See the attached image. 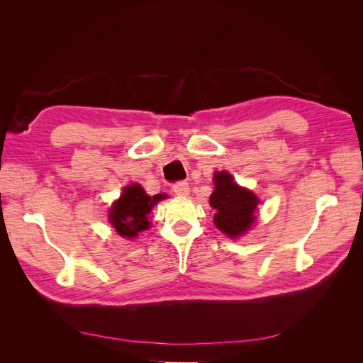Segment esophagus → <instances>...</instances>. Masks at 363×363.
<instances>
[{"instance_id":"1","label":"esophagus","mask_w":363,"mask_h":363,"mask_svg":"<svg viewBox=\"0 0 363 363\" xmlns=\"http://www.w3.org/2000/svg\"><path fill=\"white\" fill-rule=\"evenodd\" d=\"M172 191L179 196H188L189 195V183L186 182H177L172 186Z\"/></svg>"}]
</instances>
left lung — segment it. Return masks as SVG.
<instances>
[{"label": "left lung", "instance_id": "obj_1", "mask_svg": "<svg viewBox=\"0 0 363 363\" xmlns=\"http://www.w3.org/2000/svg\"><path fill=\"white\" fill-rule=\"evenodd\" d=\"M215 191L211 195V206L216 213L215 225L230 238L244 235L255 223L257 196L240 188L228 172H215Z\"/></svg>", "mask_w": 363, "mask_h": 363}]
</instances>
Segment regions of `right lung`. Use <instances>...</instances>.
Returning <instances> with one entry per match:
<instances>
[{
    "label": "right lung",
    "instance_id": "obj_1",
    "mask_svg": "<svg viewBox=\"0 0 363 363\" xmlns=\"http://www.w3.org/2000/svg\"><path fill=\"white\" fill-rule=\"evenodd\" d=\"M167 199L164 194L150 196L142 186L133 183L124 188L123 195L111 208V223L123 238H136L150 227L148 213L157 201Z\"/></svg>",
    "mask_w": 363,
    "mask_h": 363
}]
</instances>
